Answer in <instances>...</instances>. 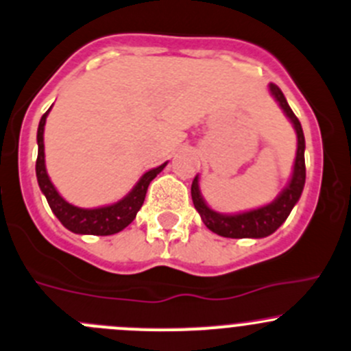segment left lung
Returning <instances> with one entry per match:
<instances>
[{
  "label": "left lung",
  "mask_w": 351,
  "mask_h": 351,
  "mask_svg": "<svg viewBox=\"0 0 351 351\" xmlns=\"http://www.w3.org/2000/svg\"><path fill=\"white\" fill-rule=\"evenodd\" d=\"M269 90L271 94L276 97V101L280 103V106L283 108V111L287 113V117L290 118L291 123H293L295 130H297L298 147H297V158H295L293 175H291V180L290 183H288L287 189L280 193V197H278L274 202L267 204V206L264 207H258V209L248 210V213L233 214V216L216 213V210H213L206 202H204L199 190V176H195L192 182L193 206H195V209L199 210L204 224H206L210 231L219 234V237H226V238L269 237L271 233H274V231H276L278 228L287 221V217L290 216L293 206L298 202V199H300L302 190H304V185H305L304 130H302V125L300 121H298V118L295 117L291 108L288 106L287 97H285V94L281 93L280 87H278L276 84H269Z\"/></svg>",
  "instance_id": "1"
}]
</instances>
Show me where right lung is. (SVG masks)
<instances>
[{
  "label": "right lung",
  "instance_id": "obj_1",
  "mask_svg": "<svg viewBox=\"0 0 351 351\" xmlns=\"http://www.w3.org/2000/svg\"><path fill=\"white\" fill-rule=\"evenodd\" d=\"M49 110L43 114V118L39 121V128H37V147H39V151H37L36 175L40 190L46 195L51 210L60 219V223L66 230L73 231V233L97 234V237H106V234L118 233V231L127 228L135 219L138 209L144 204L149 183L162 171L166 162L158 166V168L151 169V171L144 173V176L138 180L134 190L127 197H123L120 202L113 204V206L97 207V209H80V207L71 206V204H68L56 192L54 185L51 183L49 176H47L46 165H44V125H46V118Z\"/></svg>",
  "mask_w": 351,
  "mask_h": 351
}]
</instances>
